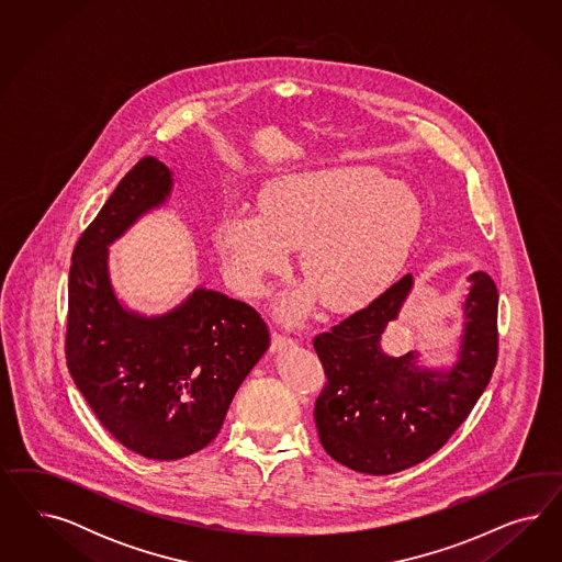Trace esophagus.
Listing matches in <instances>:
<instances>
[{
	"label": "esophagus",
	"mask_w": 562,
	"mask_h": 562,
	"mask_svg": "<svg viewBox=\"0 0 562 562\" xmlns=\"http://www.w3.org/2000/svg\"><path fill=\"white\" fill-rule=\"evenodd\" d=\"M296 341L286 336H280V334H272V352H282L286 348H292Z\"/></svg>",
	"instance_id": "34e87169"
}]
</instances>
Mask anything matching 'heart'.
Wrapping results in <instances>:
<instances>
[{
  "label": "heart",
  "mask_w": 562,
  "mask_h": 562,
  "mask_svg": "<svg viewBox=\"0 0 562 562\" xmlns=\"http://www.w3.org/2000/svg\"><path fill=\"white\" fill-rule=\"evenodd\" d=\"M423 218L418 193L374 167L301 170L276 177L259 212L233 210L218 245L226 278L243 296H261L290 247H299L305 282L276 303L278 317L296 324L319 299L338 313L374 301L402 272Z\"/></svg>",
  "instance_id": "b5f03b06"
}]
</instances>
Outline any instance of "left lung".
<instances>
[{"instance_id":"obj_1","label":"left lung","mask_w":562,"mask_h":562,"mask_svg":"<svg viewBox=\"0 0 562 562\" xmlns=\"http://www.w3.org/2000/svg\"><path fill=\"white\" fill-rule=\"evenodd\" d=\"M468 282L460 348L447 367L420 364L416 350H383V334L414 286L412 273L313 340L327 374L315 402L327 456L355 472L387 476L437 453L468 418L498 352L496 284L486 272L470 273Z\"/></svg>"}]
</instances>
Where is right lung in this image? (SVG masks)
<instances>
[{"label":"right lung","instance_id":"obj_1","mask_svg":"<svg viewBox=\"0 0 562 562\" xmlns=\"http://www.w3.org/2000/svg\"><path fill=\"white\" fill-rule=\"evenodd\" d=\"M172 170L146 156L120 181L78 240L68 284L66 358L101 425L148 460H181L221 432L245 376L270 348L254 306L195 289L162 315L123 305L109 245L167 204Z\"/></svg>","mask_w":562,"mask_h":562}]
</instances>
